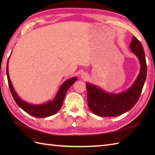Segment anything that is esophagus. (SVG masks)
<instances>
[{"mask_svg":"<svg viewBox=\"0 0 155 155\" xmlns=\"http://www.w3.org/2000/svg\"><path fill=\"white\" fill-rule=\"evenodd\" d=\"M81 78H83V80H87L88 78V74L87 73V72H83L81 75Z\"/></svg>","mask_w":155,"mask_h":155,"instance_id":"34e87169","label":"esophagus"}]
</instances>
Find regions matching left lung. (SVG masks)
Listing matches in <instances>:
<instances>
[{"mask_svg":"<svg viewBox=\"0 0 155 155\" xmlns=\"http://www.w3.org/2000/svg\"><path fill=\"white\" fill-rule=\"evenodd\" d=\"M129 48L139 59L140 68L136 80L127 90L120 93H108L96 84L86 83L88 107L97 116H118L130 110L139 100L147 78L146 58L142 45L134 36Z\"/></svg>","mask_w":155,"mask_h":155,"instance_id":"1","label":"left lung"}]
</instances>
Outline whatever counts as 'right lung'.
Masks as SVG:
<instances>
[{
	"mask_svg": "<svg viewBox=\"0 0 155 155\" xmlns=\"http://www.w3.org/2000/svg\"><path fill=\"white\" fill-rule=\"evenodd\" d=\"M6 75H7L10 91L11 92L12 97L14 98L16 103L18 104V106L20 108H22L27 113L33 117L38 118H46L57 113L59 110L61 108L62 104H63L65 95L68 88L77 80V77H76L66 80L61 85V87H59L57 93L56 94L53 99L52 101H48L47 103L37 104L29 103L28 102H26L25 101L21 99L17 93H16L15 88L12 86V82L11 79H10L8 73V60L7 62V65H6Z\"/></svg>",
	"mask_w": 155,
	"mask_h": 155,
	"instance_id": "obj_1",
	"label": "right lung"
}]
</instances>
